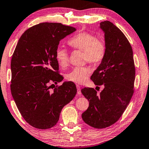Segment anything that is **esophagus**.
Segmentation results:
<instances>
[{
    "label": "esophagus",
    "instance_id": "34e87169",
    "mask_svg": "<svg viewBox=\"0 0 149 149\" xmlns=\"http://www.w3.org/2000/svg\"><path fill=\"white\" fill-rule=\"evenodd\" d=\"M76 87H77V95H81V92L80 87L78 85H76Z\"/></svg>",
    "mask_w": 149,
    "mask_h": 149
}]
</instances>
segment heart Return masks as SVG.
<instances>
[{
  "instance_id": "1",
  "label": "heart",
  "mask_w": 149,
  "mask_h": 149,
  "mask_svg": "<svg viewBox=\"0 0 149 149\" xmlns=\"http://www.w3.org/2000/svg\"><path fill=\"white\" fill-rule=\"evenodd\" d=\"M70 47L74 50L84 52V58L93 65H98L102 62L106 54V45L104 41L89 32L78 33L68 41ZM55 59L60 67L64 68L68 65L69 54L65 49L58 47L55 50ZM91 73L87 66L75 67L65 74V79L75 84H85Z\"/></svg>"
}]
</instances>
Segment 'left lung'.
Segmentation results:
<instances>
[{"label": "left lung", "instance_id": "left-lung-1", "mask_svg": "<svg viewBox=\"0 0 149 149\" xmlns=\"http://www.w3.org/2000/svg\"><path fill=\"white\" fill-rule=\"evenodd\" d=\"M100 26L104 32L106 54L91 79L104 88L100 94L94 88L81 91L89 102L83 120L97 129L109 127L122 116L134 93L135 77L133 50L127 37L109 21Z\"/></svg>", "mask_w": 149, "mask_h": 149}]
</instances>
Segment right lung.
I'll use <instances>...</instances> for the list:
<instances>
[{
  "instance_id": "add662e5",
  "label": "right lung",
  "mask_w": 149,
  "mask_h": 149,
  "mask_svg": "<svg viewBox=\"0 0 149 149\" xmlns=\"http://www.w3.org/2000/svg\"><path fill=\"white\" fill-rule=\"evenodd\" d=\"M75 31L61 23L37 24L22 34L12 55V97L24 119L37 129L56 125L63 107L77 93L73 83L57 85L63 77L55 59L60 40Z\"/></svg>"
}]
</instances>
